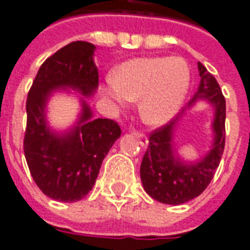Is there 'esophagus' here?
<instances>
[{
  "label": "esophagus",
  "instance_id": "obj_1",
  "mask_svg": "<svg viewBox=\"0 0 250 250\" xmlns=\"http://www.w3.org/2000/svg\"><path fill=\"white\" fill-rule=\"evenodd\" d=\"M132 135H134L136 139L139 140L140 146H143V147H146V146L148 144V139H147V136H146V135H144L143 132H142V131L134 130V131H132Z\"/></svg>",
  "mask_w": 250,
  "mask_h": 250
}]
</instances>
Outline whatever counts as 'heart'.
<instances>
[{"instance_id":"obj_1","label":"heart","mask_w":250,"mask_h":250,"mask_svg":"<svg viewBox=\"0 0 250 250\" xmlns=\"http://www.w3.org/2000/svg\"><path fill=\"white\" fill-rule=\"evenodd\" d=\"M189 87V70L179 58H138L125 62L106 78L104 91L125 104L139 101L148 125H163L176 114Z\"/></svg>"}]
</instances>
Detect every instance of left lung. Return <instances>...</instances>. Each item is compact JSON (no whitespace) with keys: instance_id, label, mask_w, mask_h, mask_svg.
<instances>
[{"instance_id":"1","label":"left lung","mask_w":250,"mask_h":250,"mask_svg":"<svg viewBox=\"0 0 250 250\" xmlns=\"http://www.w3.org/2000/svg\"><path fill=\"white\" fill-rule=\"evenodd\" d=\"M200 84L196 98H207L213 103V148L200 163L183 166L173 156L171 148L175 122L160 125L149 134L148 146L140 164V179L146 192L164 204L179 205L195 199L205 191L214 176L225 147V98L213 75L199 62Z\"/></svg>"}]
</instances>
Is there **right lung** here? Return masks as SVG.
Instances as JSON below:
<instances>
[{"instance_id":"1","label":"right lung","mask_w":250,"mask_h":250,"mask_svg":"<svg viewBox=\"0 0 250 250\" xmlns=\"http://www.w3.org/2000/svg\"><path fill=\"white\" fill-rule=\"evenodd\" d=\"M95 46L84 41L68 43L49 57L38 70L26 101L23 152L33 180L46 196L74 203L95 184L102 162L122 134L112 119L91 120L83 103L79 125L70 134L55 136L45 123L46 99L57 87H74L91 95L99 83L92 61Z\"/></svg>"}]
</instances>
